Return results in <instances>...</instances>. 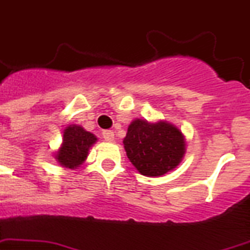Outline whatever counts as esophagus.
I'll return each instance as SVG.
<instances>
[{
	"instance_id": "esophagus-1",
	"label": "esophagus",
	"mask_w": 250,
	"mask_h": 250,
	"mask_svg": "<svg viewBox=\"0 0 250 250\" xmlns=\"http://www.w3.org/2000/svg\"><path fill=\"white\" fill-rule=\"evenodd\" d=\"M103 139L105 141H109V143L114 141V132L110 131V129H106V131L103 132Z\"/></svg>"
}]
</instances>
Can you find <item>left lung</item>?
Masks as SVG:
<instances>
[{"instance_id":"1","label":"left lung","mask_w":250,"mask_h":250,"mask_svg":"<svg viewBox=\"0 0 250 250\" xmlns=\"http://www.w3.org/2000/svg\"><path fill=\"white\" fill-rule=\"evenodd\" d=\"M123 144L131 163L147 177H159L174 169L185 154L184 135L167 122L135 119Z\"/></svg>"}]
</instances>
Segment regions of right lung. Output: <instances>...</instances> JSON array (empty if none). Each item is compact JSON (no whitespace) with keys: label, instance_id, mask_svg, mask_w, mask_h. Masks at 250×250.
<instances>
[{"label":"right lung","instance_id":"right-lung-1","mask_svg":"<svg viewBox=\"0 0 250 250\" xmlns=\"http://www.w3.org/2000/svg\"><path fill=\"white\" fill-rule=\"evenodd\" d=\"M96 141V136L84 131L81 125H69L64 131L62 147L56 153V160L62 167L74 169L86 160L88 150Z\"/></svg>","mask_w":250,"mask_h":250}]
</instances>
